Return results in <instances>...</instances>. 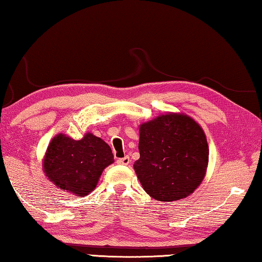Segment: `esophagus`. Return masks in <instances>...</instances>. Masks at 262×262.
Segmentation results:
<instances>
[{
  "label": "esophagus",
  "mask_w": 262,
  "mask_h": 262,
  "mask_svg": "<svg viewBox=\"0 0 262 262\" xmlns=\"http://www.w3.org/2000/svg\"><path fill=\"white\" fill-rule=\"evenodd\" d=\"M116 162H118L119 165H124V166H127V165H129L130 159H129V156H124V158H121V159H118V160H116Z\"/></svg>",
  "instance_id": "esophagus-1"
}]
</instances>
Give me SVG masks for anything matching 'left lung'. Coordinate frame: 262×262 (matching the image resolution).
<instances>
[{"label": "left lung", "instance_id": "1", "mask_svg": "<svg viewBox=\"0 0 262 262\" xmlns=\"http://www.w3.org/2000/svg\"><path fill=\"white\" fill-rule=\"evenodd\" d=\"M140 159L134 163L140 182L158 201H177L204 180L208 143L200 124L186 114L168 113L140 126Z\"/></svg>", "mask_w": 262, "mask_h": 262}]
</instances>
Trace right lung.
Here are the masks:
<instances>
[{"mask_svg":"<svg viewBox=\"0 0 262 262\" xmlns=\"http://www.w3.org/2000/svg\"><path fill=\"white\" fill-rule=\"evenodd\" d=\"M113 162L111 147L92 133L81 140L57 134L47 148L43 171L57 188L85 196L96 187L103 169Z\"/></svg>","mask_w":262,"mask_h":262,"instance_id":"obj_1","label":"right lung"}]
</instances>
